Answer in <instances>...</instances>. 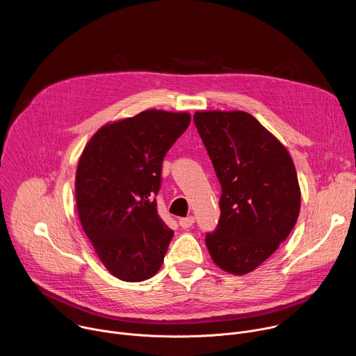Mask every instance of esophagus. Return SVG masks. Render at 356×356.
<instances>
[{
	"label": "esophagus",
	"mask_w": 356,
	"mask_h": 356,
	"mask_svg": "<svg viewBox=\"0 0 356 356\" xmlns=\"http://www.w3.org/2000/svg\"><path fill=\"white\" fill-rule=\"evenodd\" d=\"M193 224H194V217H193V216H188V217H186V218H180V220H179V225H180L183 229L190 228Z\"/></svg>",
	"instance_id": "34e87169"
}]
</instances>
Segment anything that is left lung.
I'll return each mask as SVG.
<instances>
[{
  "mask_svg": "<svg viewBox=\"0 0 356 356\" xmlns=\"http://www.w3.org/2000/svg\"><path fill=\"white\" fill-rule=\"evenodd\" d=\"M221 184V217L206 245L231 275L262 265L289 236L300 213V186L280 140L245 111L193 117Z\"/></svg>",
  "mask_w": 356,
  "mask_h": 356,
  "instance_id": "left-lung-1",
  "label": "left lung"
}]
</instances>
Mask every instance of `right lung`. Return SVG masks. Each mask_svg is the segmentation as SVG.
<instances>
[{"mask_svg": "<svg viewBox=\"0 0 356 356\" xmlns=\"http://www.w3.org/2000/svg\"><path fill=\"white\" fill-rule=\"evenodd\" d=\"M187 113L146 110L101 127L76 172L81 227L107 270L142 282L162 266L173 231L158 214L166 152L187 129Z\"/></svg>", "mask_w": 356, "mask_h": 356, "instance_id": "obj_1", "label": "right lung"}]
</instances>
